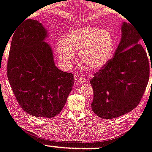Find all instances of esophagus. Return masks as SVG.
Returning a JSON list of instances; mask_svg holds the SVG:
<instances>
[{
	"mask_svg": "<svg viewBox=\"0 0 152 152\" xmlns=\"http://www.w3.org/2000/svg\"><path fill=\"white\" fill-rule=\"evenodd\" d=\"M89 81V80H88L86 77H80L78 79V82L80 83H86V82Z\"/></svg>",
	"mask_w": 152,
	"mask_h": 152,
	"instance_id": "esophagus-1",
	"label": "esophagus"
}]
</instances>
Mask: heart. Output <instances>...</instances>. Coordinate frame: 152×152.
I'll return each instance as SVG.
<instances>
[{"label":"heart","instance_id":"heart-1","mask_svg":"<svg viewBox=\"0 0 152 152\" xmlns=\"http://www.w3.org/2000/svg\"><path fill=\"white\" fill-rule=\"evenodd\" d=\"M113 48V39L109 32L90 26L71 30L65 39H59L57 43L60 65L67 70L77 60L76 51H79L80 61L89 69L100 70L110 60Z\"/></svg>","mask_w":152,"mask_h":152}]
</instances>
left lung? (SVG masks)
I'll return each mask as SVG.
<instances>
[{
  "label": "left lung",
  "instance_id": "1",
  "mask_svg": "<svg viewBox=\"0 0 152 152\" xmlns=\"http://www.w3.org/2000/svg\"><path fill=\"white\" fill-rule=\"evenodd\" d=\"M121 31L114 57L90 80L94 92L92 110L103 118H117L134 110L149 78V61L140 44L141 35L126 22L122 24Z\"/></svg>",
  "mask_w": 152,
  "mask_h": 152
}]
</instances>
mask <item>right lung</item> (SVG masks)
I'll list each match as a JSON object with an SVG mask.
<instances>
[{"label": "right lung", "instance_id": "right-lung-1", "mask_svg": "<svg viewBox=\"0 0 152 152\" xmlns=\"http://www.w3.org/2000/svg\"><path fill=\"white\" fill-rule=\"evenodd\" d=\"M48 32L27 19L14 32L7 77L21 107L30 115L52 118L60 113L74 86V76L56 66Z\"/></svg>", "mask_w": 152, "mask_h": 152}]
</instances>
